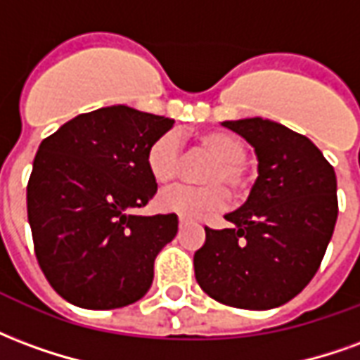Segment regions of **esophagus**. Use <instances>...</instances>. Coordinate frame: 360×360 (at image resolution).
<instances>
[{"label": "esophagus", "mask_w": 360, "mask_h": 360, "mask_svg": "<svg viewBox=\"0 0 360 360\" xmlns=\"http://www.w3.org/2000/svg\"><path fill=\"white\" fill-rule=\"evenodd\" d=\"M191 224H195V219L187 218V216H179V227H187Z\"/></svg>", "instance_id": "34e87169"}]
</instances>
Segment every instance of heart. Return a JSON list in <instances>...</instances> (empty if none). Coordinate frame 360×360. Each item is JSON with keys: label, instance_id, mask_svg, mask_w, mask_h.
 <instances>
[{"label": "heart", "instance_id": "b5f03b06", "mask_svg": "<svg viewBox=\"0 0 360 360\" xmlns=\"http://www.w3.org/2000/svg\"><path fill=\"white\" fill-rule=\"evenodd\" d=\"M198 148L210 154L212 160L200 173L202 185H177L158 196L160 208L181 216H204L224 208L227 188L233 196L249 191V173L245 167L247 148L235 134L224 131H208L196 136ZM146 167L152 179L167 185L179 177L181 146L177 134L167 131L152 142L146 152Z\"/></svg>", "mask_w": 360, "mask_h": 360}]
</instances>
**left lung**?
I'll return each instance as SVG.
<instances>
[{
  "instance_id": "obj_1",
  "label": "left lung",
  "mask_w": 360,
  "mask_h": 360,
  "mask_svg": "<svg viewBox=\"0 0 360 360\" xmlns=\"http://www.w3.org/2000/svg\"><path fill=\"white\" fill-rule=\"evenodd\" d=\"M221 125L255 146L258 179L247 202L226 216L231 227H204L196 281L235 309H276L301 293L320 268L338 219L335 173L304 134L276 121Z\"/></svg>"
}]
</instances>
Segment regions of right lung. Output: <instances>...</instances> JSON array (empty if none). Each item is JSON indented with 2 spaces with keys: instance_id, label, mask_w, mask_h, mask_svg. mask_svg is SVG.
<instances>
[{
  "instance_id": "add662e5",
  "label": "right lung",
  "mask_w": 360,
  "mask_h": 360,
  "mask_svg": "<svg viewBox=\"0 0 360 360\" xmlns=\"http://www.w3.org/2000/svg\"><path fill=\"white\" fill-rule=\"evenodd\" d=\"M173 119L111 105L44 139L27 185L36 260L63 299L121 309L146 295L154 260L177 235L175 214L133 216L158 191L146 152Z\"/></svg>"
}]
</instances>
